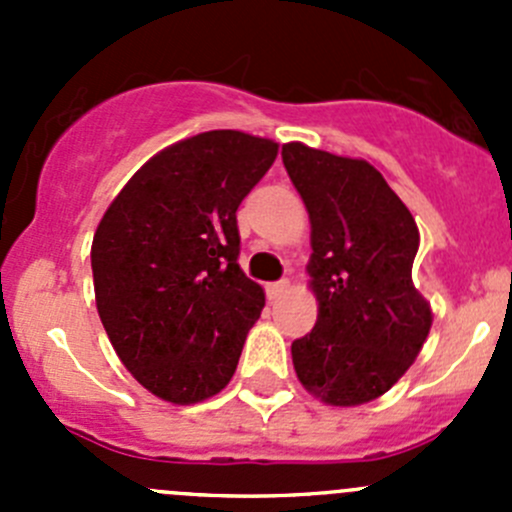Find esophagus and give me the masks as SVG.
Masks as SVG:
<instances>
[{
  "label": "esophagus",
  "mask_w": 512,
  "mask_h": 512,
  "mask_svg": "<svg viewBox=\"0 0 512 512\" xmlns=\"http://www.w3.org/2000/svg\"><path fill=\"white\" fill-rule=\"evenodd\" d=\"M289 289V282L287 280H280V282H272V285H267V297L270 299H280L282 294H285Z\"/></svg>",
  "instance_id": "obj_1"
}]
</instances>
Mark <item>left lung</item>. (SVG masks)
Wrapping results in <instances>:
<instances>
[{
    "instance_id": "1",
    "label": "left lung",
    "mask_w": 512,
    "mask_h": 512,
    "mask_svg": "<svg viewBox=\"0 0 512 512\" xmlns=\"http://www.w3.org/2000/svg\"><path fill=\"white\" fill-rule=\"evenodd\" d=\"M312 223L317 324L292 342L304 389L329 406L379 399L421 352L433 314L411 282L418 227L384 175L359 158L282 146Z\"/></svg>"
}]
</instances>
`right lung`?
<instances>
[{
	"label": "right lung",
	"mask_w": 512,
	"mask_h": 512,
	"mask_svg": "<svg viewBox=\"0 0 512 512\" xmlns=\"http://www.w3.org/2000/svg\"><path fill=\"white\" fill-rule=\"evenodd\" d=\"M277 143L208 131L173 143L123 185L91 245L96 307L133 379L170 404L223 391L265 292L237 265V208Z\"/></svg>",
	"instance_id": "add662e5"
}]
</instances>
